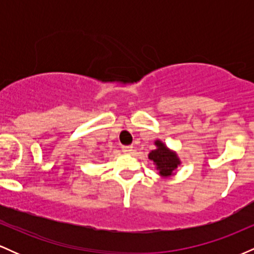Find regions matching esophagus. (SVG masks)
Wrapping results in <instances>:
<instances>
[{
    "label": "esophagus",
    "instance_id": "esophagus-1",
    "mask_svg": "<svg viewBox=\"0 0 254 254\" xmlns=\"http://www.w3.org/2000/svg\"><path fill=\"white\" fill-rule=\"evenodd\" d=\"M122 150H123V153L125 154H131V151H132V147H131V145H123V147H122Z\"/></svg>",
    "mask_w": 254,
    "mask_h": 254
}]
</instances>
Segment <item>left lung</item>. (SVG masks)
Instances as JSON below:
<instances>
[{
  "label": "left lung",
  "mask_w": 254,
  "mask_h": 254,
  "mask_svg": "<svg viewBox=\"0 0 254 254\" xmlns=\"http://www.w3.org/2000/svg\"><path fill=\"white\" fill-rule=\"evenodd\" d=\"M156 149L151 150L149 153V160L156 166V170L161 177H170L174 173L178 166L180 165L179 157L177 154L166 147L165 143L156 139L155 141Z\"/></svg>",
  "instance_id": "8db88e82"
}]
</instances>
